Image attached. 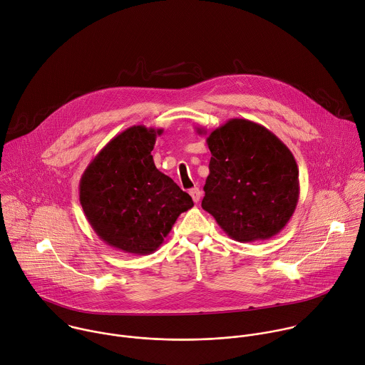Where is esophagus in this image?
I'll return each instance as SVG.
<instances>
[{
    "mask_svg": "<svg viewBox=\"0 0 365 365\" xmlns=\"http://www.w3.org/2000/svg\"><path fill=\"white\" fill-rule=\"evenodd\" d=\"M189 193H190V196H192V199H193V202H195V203H197V202L200 200L202 192L199 190V187H193V189H190V190H189Z\"/></svg>",
    "mask_w": 365,
    "mask_h": 365,
    "instance_id": "1",
    "label": "esophagus"
}]
</instances>
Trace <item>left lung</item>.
I'll use <instances>...</instances> for the list:
<instances>
[{
  "instance_id": "1",
  "label": "left lung",
  "mask_w": 365,
  "mask_h": 365,
  "mask_svg": "<svg viewBox=\"0 0 365 365\" xmlns=\"http://www.w3.org/2000/svg\"><path fill=\"white\" fill-rule=\"evenodd\" d=\"M206 143L212 158L202 207L237 242L279 233L299 197V172L291 150L267 128L247 118L227 120L209 133Z\"/></svg>"
}]
</instances>
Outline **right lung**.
Returning a JSON list of instances; mask_svg holds the SVG:
<instances>
[{
	"label": "right lung",
	"mask_w": 365,
	"mask_h": 365,
	"mask_svg": "<svg viewBox=\"0 0 365 365\" xmlns=\"http://www.w3.org/2000/svg\"><path fill=\"white\" fill-rule=\"evenodd\" d=\"M163 129L132 126L113 138L80 179L84 215L107 245L148 255L166 239L192 197L156 169L152 150Z\"/></svg>",
	"instance_id": "obj_1"
}]
</instances>
